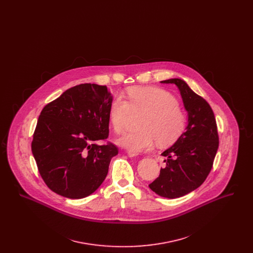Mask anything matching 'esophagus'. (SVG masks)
Here are the masks:
<instances>
[{
	"instance_id": "1",
	"label": "esophagus",
	"mask_w": 253,
	"mask_h": 253,
	"mask_svg": "<svg viewBox=\"0 0 253 253\" xmlns=\"http://www.w3.org/2000/svg\"><path fill=\"white\" fill-rule=\"evenodd\" d=\"M127 154H128V156H129V157H136V156L138 155V154H137L136 152H133V151H130V150H129V151L127 152Z\"/></svg>"
}]
</instances>
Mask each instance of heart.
I'll list each match as a JSON object with an SVG mask.
<instances>
[{"instance_id": "obj_1", "label": "heart", "mask_w": 253, "mask_h": 253, "mask_svg": "<svg viewBox=\"0 0 253 253\" xmlns=\"http://www.w3.org/2000/svg\"><path fill=\"white\" fill-rule=\"evenodd\" d=\"M128 101L120 95L114 96L109 106V121L113 130L121 133L131 114H144L140 130L123 135L119 143L124 148L141 152L157 142L167 146L175 142L186 127V114L178 106L175 96L159 87H132L127 91Z\"/></svg>"}]
</instances>
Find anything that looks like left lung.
<instances>
[{"instance_id": "left-lung-1", "label": "left lung", "mask_w": 253, "mask_h": 253, "mask_svg": "<svg viewBox=\"0 0 253 253\" xmlns=\"http://www.w3.org/2000/svg\"><path fill=\"white\" fill-rule=\"evenodd\" d=\"M162 84H172L180 91L188 112V125L175 143L161 155L166 167L149 187L166 198H178L203 184L212 168L219 137L213 111L202 96L195 94L184 81L170 79Z\"/></svg>"}]
</instances>
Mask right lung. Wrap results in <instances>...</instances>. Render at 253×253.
Returning <instances> with one entry per match:
<instances>
[{
    "label": "right lung",
    "mask_w": 253,
    "mask_h": 253,
    "mask_svg": "<svg viewBox=\"0 0 253 253\" xmlns=\"http://www.w3.org/2000/svg\"><path fill=\"white\" fill-rule=\"evenodd\" d=\"M113 96L105 85H76L45 105L31 144L39 172L49 189L80 199L92 194L108 173L116 145H97L109 134Z\"/></svg>",
    "instance_id": "right-lung-1"
}]
</instances>
